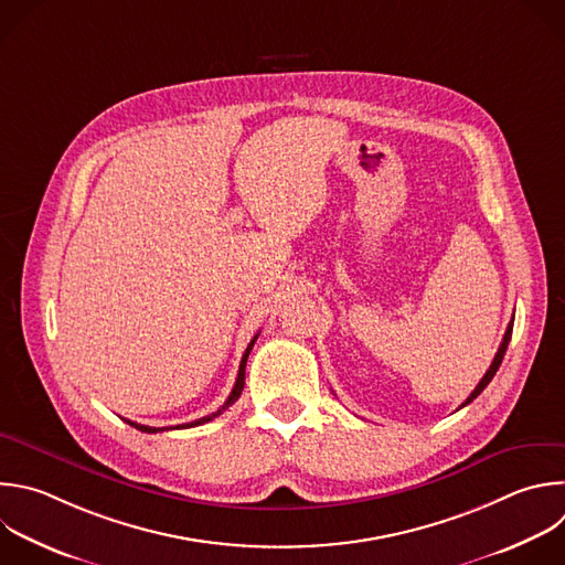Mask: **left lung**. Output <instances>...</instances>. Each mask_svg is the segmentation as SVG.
I'll return each mask as SVG.
<instances>
[{
    "label": "left lung",
    "instance_id": "8db88e82",
    "mask_svg": "<svg viewBox=\"0 0 565 565\" xmlns=\"http://www.w3.org/2000/svg\"><path fill=\"white\" fill-rule=\"evenodd\" d=\"M512 321H514V317H512ZM512 321L508 323V328H505V334H503V341H501V345H499V350H497V354H494V359H492V363H490V367L486 370V374L481 377V382L477 384V388L470 393V397L461 404V408L463 406H468L472 399H477L481 393H483V388L492 382V377L497 374V370H499V365H501V361H503V354H505V350H508V343H510V337H512Z\"/></svg>",
    "mask_w": 565,
    "mask_h": 565
}]
</instances>
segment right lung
Wrapping results in <instances>:
<instances>
[{
  "label": "right lung",
  "mask_w": 565,
  "mask_h": 565,
  "mask_svg": "<svg viewBox=\"0 0 565 565\" xmlns=\"http://www.w3.org/2000/svg\"><path fill=\"white\" fill-rule=\"evenodd\" d=\"M257 337H259V332L253 337V341L248 343V348H246V352H244V356H242V363H239V372H237V382H235V386H233V393L228 395L226 404H224V406H222L217 413H213V415H206V417H202V419H198V422L174 426L177 430H179V428H193V426H202V424H206V422H211V419L220 417L224 411H228V408H231V406H233V404L239 399V395H242V391H244V380H246V361H248V354H250V350H253V345H255ZM126 424H130L132 428H137V430H141V433H161V430H168V428H150V426H141V424H135V422H128V419H126Z\"/></svg>",
  "instance_id": "add662e5"
}]
</instances>
